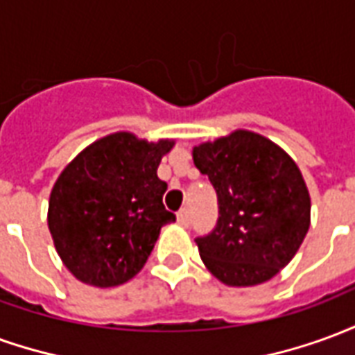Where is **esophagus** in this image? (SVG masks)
<instances>
[{"label": "esophagus", "mask_w": 355, "mask_h": 355, "mask_svg": "<svg viewBox=\"0 0 355 355\" xmlns=\"http://www.w3.org/2000/svg\"><path fill=\"white\" fill-rule=\"evenodd\" d=\"M177 220L180 226H188V224H190V213H188V209H180V211H178Z\"/></svg>", "instance_id": "1"}]
</instances>
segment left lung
<instances>
[{
    "label": "left lung",
    "instance_id": "8db88e82",
    "mask_svg": "<svg viewBox=\"0 0 355 355\" xmlns=\"http://www.w3.org/2000/svg\"><path fill=\"white\" fill-rule=\"evenodd\" d=\"M218 196V223L198 249L228 287L272 279L293 261L310 228V192L295 159L259 132L236 129L192 150Z\"/></svg>",
    "mask_w": 355,
    "mask_h": 355
}]
</instances>
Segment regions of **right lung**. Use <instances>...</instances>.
Here are the masks:
<instances>
[{
    "label": "right lung",
    "mask_w": 355,
    "mask_h": 355,
    "mask_svg": "<svg viewBox=\"0 0 355 355\" xmlns=\"http://www.w3.org/2000/svg\"><path fill=\"white\" fill-rule=\"evenodd\" d=\"M173 139L117 131L83 148L51 190L47 224L68 272L93 287L129 282L146 264L162 226L167 182L157 177Z\"/></svg>",
    "instance_id": "obj_1"
}]
</instances>
